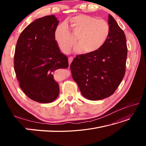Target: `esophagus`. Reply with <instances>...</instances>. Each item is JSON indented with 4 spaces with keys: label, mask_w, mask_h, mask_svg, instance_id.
<instances>
[{
    "label": "esophagus",
    "mask_w": 146,
    "mask_h": 146,
    "mask_svg": "<svg viewBox=\"0 0 146 146\" xmlns=\"http://www.w3.org/2000/svg\"><path fill=\"white\" fill-rule=\"evenodd\" d=\"M68 60H69V66H70V63H71V62H72V60H73V57H72V56H70V57H69V59H68Z\"/></svg>",
    "instance_id": "1"
}]
</instances>
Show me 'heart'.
Segmentation results:
<instances>
[{
  "instance_id": "1",
  "label": "heart",
  "mask_w": 146,
  "mask_h": 146,
  "mask_svg": "<svg viewBox=\"0 0 146 146\" xmlns=\"http://www.w3.org/2000/svg\"><path fill=\"white\" fill-rule=\"evenodd\" d=\"M66 25L60 24L55 31V40L60 49L69 52L75 44H77V50L85 54H91L99 50L108 40L110 27L108 22L98 19L96 17L78 15L70 17Z\"/></svg>"
}]
</instances>
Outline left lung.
<instances>
[{
	"label": "left lung",
	"instance_id": "obj_1",
	"mask_svg": "<svg viewBox=\"0 0 146 146\" xmlns=\"http://www.w3.org/2000/svg\"><path fill=\"white\" fill-rule=\"evenodd\" d=\"M110 34L99 50L76 56L70 64L72 76L87 99L98 100L111 96L125 72L126 38L113 17L108 15Z\"/></svg>",
	"mask_w": 146,
	"mask_h": 146
}]
</instances>
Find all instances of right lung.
<instances>
[{
  "mask_svg": "<svg viewBox=\"0 0 146 146\" xmlns=\"http://www.w3.org/2000/svg\"><path fill=\"white\" fill-rule=\"evenodd\" d=\"M58 23L54 15L37 19L23 31L16 44L14 66L19 86L26 96L39 103H50L58 98L54 72L69 66L55 38Z\"/></svg>",
  "mask_w": 146,
  "mask_h": 146,
  "instance_id": "add662e5",
  "label": "right lung"
}]
</instances>
